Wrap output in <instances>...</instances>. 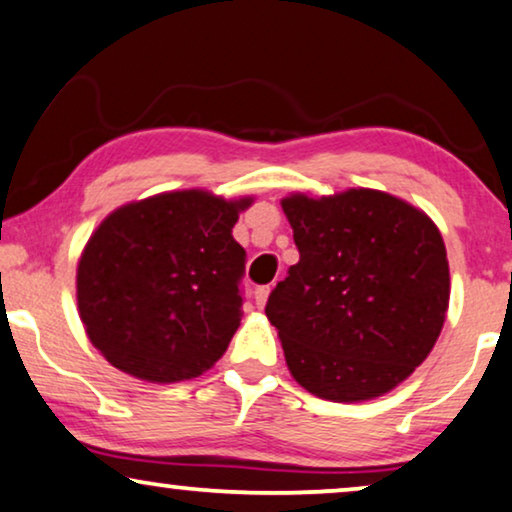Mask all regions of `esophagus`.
I'll return each instance as SVG.
<instances>
[{"instance_id": "esophagus-1", "label": "esophagus", "mask_w": 512, "mask_h": 512, "mask_svg": "<svg viewBox=\"0 0 512 512\" xmlns=\"http://www.w3.org/2000/svg\"><path fill=\"white\" fill-rule=\"evenodd\" d=\"M268 296H270V286H258V289L254 291L256 307H265V303H268Z\"/></svg>"}]
</instances>
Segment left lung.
I'll return each mask as SVG.
<instances>
[{
  "mask_svg": "<svg viewBox=\"0 0 512 512\" xmlns=\"http://www.w3.org/2000/svg\"><path fill=\"white\" fill-rule=\"evenodd\" d=\"M300 261L265 314L293 380L335 403L387 394L436 345L450 303L447 251L429 216L370 188L282 200Z\"/></svg>",
  "mask_w": 512,
  "mask_h": 512,
  "instance_id": "left-lung-1",
  "label": "left lung"
}]
</instances>
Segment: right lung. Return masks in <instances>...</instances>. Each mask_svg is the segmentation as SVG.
<instances>
[{
  "instance_id": "obj_1",
  "label": "right lung",
  "mask_w": 512,
  "mask_h": 512,
  "mask_svg": "<svg viewBox=\"0 0 512 512\" xmlns=\"http://www.w3.org/2000/svg\"><path fill=\"white\" fill-rule=\"evenodd\" d=\"M249 205L191 188L130 202L100 223L76 270V300L111 366L170 384L221 359L242 319L247 251L233 226Z\"/></svg>"
}]
</instances>
